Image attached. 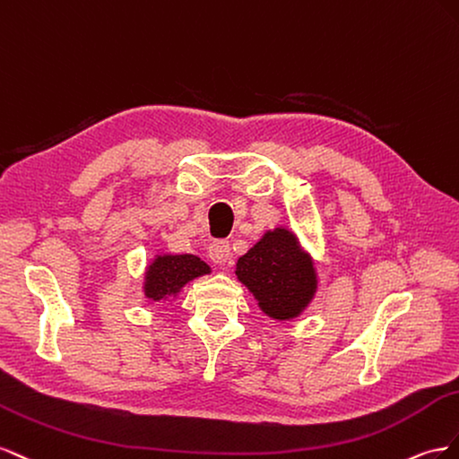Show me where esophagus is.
<instances>
[{
	"mask_svg": "<svg viewBox=\"0 0 459 459\" xmlns=\"http://www.w3.org/2000/svg\"><path fill=\"white\" fill-rule=\"evenodd\" d=\"M207 255L212 257L213 264H217V265H225L227 261L230 259V244H229V242H225V240H215V242L209 244Z\"/></svg>",
	"mask_w": 459,
	"mask_h": 459,
	"instance_id": "1",
	"label": "esophagus"
}]
</instances>
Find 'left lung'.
I'll list each match as a JSON object with an SVG mask.
<instances>
[{"instance_id":"obj_1","label":"left lung","mask_w":459,"mask_h":459,"mask_svg":"<svg viewBox=\"0 0 459 459\" xmlns=\"http://www.w3.org/2000/svg\"><path fill=\"white\" fill-rule=\"evenodd\" d=\"M237 277L254 294L261 311L279 321L298 317L317 290L311 257L282 227L265 232L238 259Z\"/></svg>"}]
</instances>
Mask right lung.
Here are the masks:
<instances>
[{"instance_id": "1", "label": "right lung", "mask_w": 459, "mask_h": 459, "mask_svg": "<svg viewBox=\"0 0 459 459\" xmlns=\"http://www.w3.org/2000/svg\"><path fill=\"white\" fill-rule=\"evenodd\" d=\"M209 273V265L198 255L182 254L157 255L146 271V282H143V294L152 302H160L165 298H173L180 292V288L190 281Z\"/></svg>"}]
</instances>
